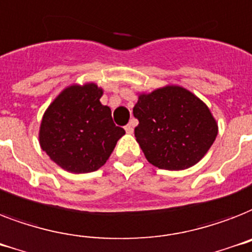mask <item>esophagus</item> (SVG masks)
Instances as JSON below:
<instances>
[{
	"instance_id": "1",
	"label": "esophagus",
	"mask_w": 252,
	"mask_h": 252,
	"mask_svg": "<svg viewBox=\"0 0 252 252\" xmlns=\"http://www.w3.org/2000/svg\"><path fill=\"white\" fill-rule=\"evenodd\" d=\"M134 126H135V121L131 120V122H130V124L126 126V127H125V130H126V132H127V134H132V132H134Z\"/></svg>"
}]
</instances>
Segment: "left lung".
<instances>
[{"instance_id": "8db88e82", "label": "left lung", "mask_w": 252, "mask_h": 252, "mask_svg": "<svg viewBox=\"0 0 252 252\" xmlns=\"http://www.w3.org/2000/svg\"><path fill=\"white\" fill-rule=\"evenodd\" d=\"M132 113L139 121L135 138L143 154L148 162L166 170L198 164L219 132L206 102L174 84L139 92Z\"/></svg>"}]
</instances>
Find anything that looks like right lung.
I'll list each match as a JSON object with an SVG mask.
<instances>
[{
  "label": "right lung",
  "instance_id": "right-lung-1",
  "mask_svg": "<svg viewBox=\"0 0 252 252\" xmlns=\"http://www.w3.org/2000/svg\"><path fill=\"white\" fill-rule=\"evenodd\" d=\"M104 90L94 82L70 84L44 112L39 130L41 150L66 172H94L110 158L125 130L113 124Z\"/></svg>",
  "mask_w": 252,
  "mask_h": 252
}]
</instances>
